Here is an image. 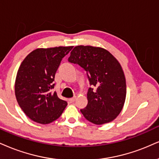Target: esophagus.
<instances>
[{
    "instance_id": "1",
    "label": "esophagus",
    "mask_w": 159,
    "mask_h": 159,
    "mask_svg": "<svg viewBox=\"0 0 159 159\" xmlns=\"http://www.w3.org/2000/svg\"><path fill=\"white\" fill-rule=\"evenodd\" d=\"M76 100V97H73V98H70V99H68V101H69L70 103H73L75 102Z\"/></svg>"
}]
</instances>
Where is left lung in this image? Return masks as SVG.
<instances>
[{"instance_id":"left-lung-1","label":"left lung","mask_w":159,"mask_h":159,"mask_svg":"<svg viewBox=\"0 0 159 159\" xmlns=\"http://www.w3.org/2000/svg\"><path fill=\"white\" fill-rule=\"evenodd\" d=\"M68 62L85 70L91 86L87 106L80 110L84 117L95 125L112 121L122 110L126 97V81L119 62L107 50L90 46L74 47Z\"/></svg>"}]
</instances>
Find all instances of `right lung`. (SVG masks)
I'll return each instance as SVG.
<instances>
[{
	"label": "right lung",
	"mask_w": 159,
	"mask_h": 159,
	"mask_svg": "<svg viewBox=\"0 0 159 159\" xmlns=\"http://www.w3.org/2000/svg\"><path fill=\"white\" fill-rule=\"evenodd\" d=\"M73 46L38 48L24 59L15 80V96L25 114L35 122L49 124L61 116L67 102L55 91L54 76Z\"/></svg>",
	"instance_id": "add662e5"
}]
</instances>
